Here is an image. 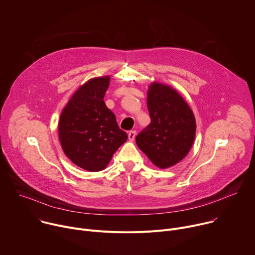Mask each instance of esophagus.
I'll return each mask as SVG.
<instances>
[{"instance_id":"1","label":"esophagus","mask_w":255,"mask_h":255,"mask_svg":"<svg viewBox=\"0 0 255 255\" xmlns=\"http://www.w3.org/2000/svg\"><path fill=\"white\" fill-rule=\"evenodd\" d=\"M135 136H136V131H135V130L129 131V133H128V138H129L130 141H133V140L135 139Z\"/></svg>"}]
</instances>
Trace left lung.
<instances>
[{
    "mask_svg": "<svg viewBox=\"0 0 255 255\" xmlns=\"http://www.w3.org/2000/svg\"><path fill=\"white\" fill-rule=\"evenodd\" d=\"M147 108L151 122L136 136V143L153 164L169 167L192 147L196 135L194 114L176 91L156 83L149 87Z\"/></svg>",
    "mask_w": 255,
    "mask_h": 255,
    "instance_id": "1",
    "label": "left lung"
}]
</instances>
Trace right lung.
I'll return each mask as SVG.
<instances>
[{"label": "right lung", "mask_w": 255, "mask_h": 255, "mask_svg": "<svg viewBox=\"0 0 255 255\" xmlns=\"http://www.w3.org/2000/svg\"><path fill=\"white\" fill-rule=\"evenodd\" d=\"M110 78H96L71 97L60 115L59 140L65 155L78 166L100 171L127 140L104 97Z\"/></svg>", "instance_id": "add662e5"}]
</instances>
